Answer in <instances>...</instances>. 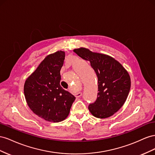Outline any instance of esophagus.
Wrapping results in <instances>:
<instances>
[{
    "instance_id": "esophagus-1",
    "label": "esophagus",
    "mask_w": 155,
    "mask_h": 155,
    "mask_svg": "<svg viewBox=\"0 0 155 155\" xmlns=\"http://www.w3.org/2000/svg\"><path fill=\"white\" fill-rule=\"evenodd\" d=\"M82 95V92H78V93H76L75 94V96H76L77 97H81Z\"/></svg>"
}]
</instances>
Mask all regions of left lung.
<instances>
[{
    "label": "left lung",
    "mask_w": 155,
    "mask_h": 155,
    "mask_svg": "<svg viewBox=\"0 0 155 155\" xmlns=\"http://www.w3.org/2000/svg\"><path fill=\"white\" fill-rule=\"evenodd\" d=\"M73 51L89 61L98 78V94L95 102L88 107L93 116L107 118L124 104L130 89V77L125 68L112 56L81 47Z\"/></svg>",
    "instance_id": "left-lung-1"
}]
</instances>
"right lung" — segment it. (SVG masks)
<instances>
[{"label": "right lung", "mask_w": 155, "mask_h": 155, "mask_svg": "<svg viewBox=\"0 0 155 155\" xmlns=\"http://www.w3.org/2000/svg\"><path fill=\"white\" fill-rule=\"evenodd\" d=\"M65 52L47 55L26 78L24 94L30 110L45 121L58 123L67 118L75 97L60 86Z\"/></svg>", "instance_id": "right-lung-1"}]
</instances>
